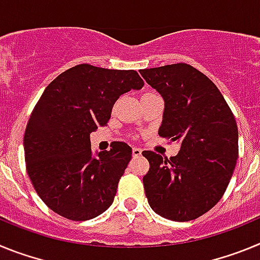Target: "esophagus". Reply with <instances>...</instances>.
Instances as JSON below:
<instances>
[{
  "instance_id": "obj_1",
  "label": "esophagus",
  "mask_w": 260,
  "mask_h": 260,
  "mask_svg": "<svg viewBox=\"0 0 260 260\" xmlns=\"http://www.w3.org/2000/svg\"><path fill=\"white\" fill-rule=\"evenodd\" d=\"M142 155V150L139 147H133V156L138 157V156Z\"/></svg>"
}]
</instances>
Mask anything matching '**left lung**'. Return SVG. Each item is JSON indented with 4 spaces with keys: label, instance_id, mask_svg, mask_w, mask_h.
Segmentation results:
<instances>
[{
    "label": "left lung",
    "instance_id": "8db88e82",
    "mask_svg": "<svg viewBox=\"0 0 260 260\" xmlns=\"http://www.w3.org/2000/svg\"><path fill=\"white\" fill-rule=\"evenodd\" d=\"M139 73L165 102L158 135L181 143L169 158L143 151L150 162L146 197L157 215L190 221L210 211L228 187L238 158L237 123L219 88L191 65Z\"/></svg>",
    "mask_w": 260,
    "mask_h": 260
}]
</instances>
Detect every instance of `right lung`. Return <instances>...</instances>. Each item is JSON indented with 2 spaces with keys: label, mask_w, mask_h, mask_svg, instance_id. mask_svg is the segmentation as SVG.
Returning <instances> with one entry per match:
<instances>
[{
  "label": "right lung",
  "mask_w": 260,
  "mask_h": 260,
  "mask_svg": "<svg viewBox=\"0 0 260 260\" xmlns=\"http://www.w3.org/2000/svg\"><path fill=\"white\" fill-rule=\"evenodd\" d=\"M144 82L135 70L82 63L50 82L24 133V158L40 199L73 221L93 219L113 203L132 147L114 142L92 157L89 134L108 123L114 103Z\"/></svg>",
  "instance_id": "add662e5"
}]
</instances>
